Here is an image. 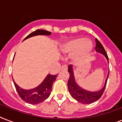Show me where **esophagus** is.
Instances as JSON below:
<instances>
[{
	"mask_svg": "<svg viewBox=\"0 0 122 122\" xmlns=\"http://www.w3.org/2000/svg\"><path fill=\"white\" fill-rule=\"evenodd\" d=\"M61 70H68V67H67V66H66V65H63V66H61Z\"/></svg>",
	"mask_w": 122,
	"mask_h": 122,
	"instance_id": "esophagus-1",
	"label": "esophagus"
}]
</instances>
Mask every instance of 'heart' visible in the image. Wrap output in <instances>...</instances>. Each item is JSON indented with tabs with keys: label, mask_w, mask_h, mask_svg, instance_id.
I'll list each match as a JSON object with an SVG mask.
<instances>
[{
	"label": "heart",
	"mask_w": 122,
	"mask_h": 122,
	"mask_svg": "<svg viewBox=\"0 0 122 122\" xmlns=\"http://www.w3.org/2000/svg\"><path fill=\"white\" fill-rule=\"evenodd\" d=\"M92 49V42L81 38L71 40L60 46L61 53L64 55H71V59L74 63L80 62Z\"/></svg>",
	"instance_id": "obj_1"
}]
</instances>
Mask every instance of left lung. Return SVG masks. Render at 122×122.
<instances>
[{
	"label": "left lung",
	"mask_w": 122,
	"mask_h": 122,
	"mask_svg": "<svg viewBox=\"0 0 122 122\" xmlns=\"http://www.w3.org/2000/svg\"><path fill=\"white\" fill-rule=\"evenodd\" d=\"M96 44L95 49L97 52L102 54V55H104V57L107 59L108 63H109V59H108V55H107L106 51L103 47L102 44H101V42L97 39H96ZM68 71L70 73V77H69V80L68 81V88L69 92L70 93V95L73 98L75 99V100H76L80 103L84 104H89L96 102L101 97L104 92L105 87H106L110 71H108V74L107 75L106 80H105L104 86L102 87V89L98 91H87L79 86L75 80L74 71H73V67L71 65L68 66Z\"/></svg>",
	"instance_id": "1"
}]
</instances>
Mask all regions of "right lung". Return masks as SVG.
<instances>
[{
	"instance_id": "add662e5",
	"label": "right lung",
	"mask_w": 122,
	"mask_h": 122,
	"mask_svg": "<svg viewBox=\"0 0 122 122\" xmlns=\"http://www.w3.org/2000/svg\"><path fill=\"white\" fill-rule=\"evenodd\" d=\"M51 35V32L50 31L44 30H37L29 34L23 41L36 35ZM57 75H52L48 74L41 84H39L37 87L33 89H28V90L22 89L21 87H20L19 85L16 84L14 80L13 81L18 94L23 100L29 104H37L44 101L49 97L51 93L52 84L57 78Z\"/></svg>"
}]
</instances>
